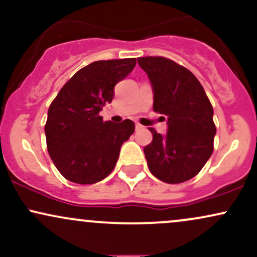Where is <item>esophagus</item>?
Here are the masks:
<instances>
[{"mask_svg":"<svg viewBox=\"0 0 257 257\" xmlns=\"http://www.w3.org/2000/svg\"><path fill=\"white\" fill-rule=\"evenodd\" d=\"M135 129H137V131H141V129H144V126L137 123V124H135Z\"/></svg>","mask_w":257,"mask_h":257,"instance_id":"1","label":"esophagus"}]
</instances>
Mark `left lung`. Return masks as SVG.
<instances>
[{"mask_svg": "<svg viewBox=\"0 0 257 257\" xmlns=\"http://www.w3.org/2000/svg\"><path fill=\"white\" fill-rule=\"evenodd\" d=\"M153 91V110L167 118V134L150 128L144 153L149 169L167 184H180L200 172L214 147V110L196 76L167 58H139ZM163 119H166L164 118Z\"/></svg>", "mask_w": 257, "mask_h": 257, "instance_id": "8db88e82", "label": "left lung"}]
</instances>
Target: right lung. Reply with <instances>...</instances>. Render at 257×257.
<instances>
[{
  "label": "right lung",
  "instance_id": "1",
  "mask_svg": "<svg viewBox=\"0 0 257 257\" xmlns=\"http://www.w3.org/2000/svg\"><path fill=\"white\" fill-rule=\"evenodd\" d=\"M137 60L94 61L67 81L49 106L44 132L47 149L61 175L75 184L101 181L113 170L120 146L135 131L131 119L104 122L99 112L114 95Z\"/></svg>",
  "mask_w": 257,
  "mask_h": 257
}]
</instances>
